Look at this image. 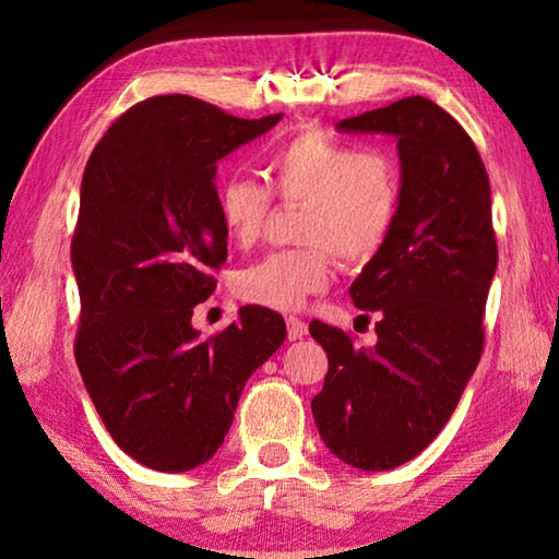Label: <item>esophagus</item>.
<instances>
[{
  "instance_id": "34e87169",
  "label": "esophagus",
  "mask_w": 559,
  "mask_h": 559,
  "mask_svg": "<svg viewBox=\"0 0 559 559\" xmlns=\"http://www.w3.org/2000/svg\"><path fill=\"white\" fill-rule=\"evenodd\" d=\"M286 325H288V340H300L302 335L308 333V325L302 323L300 318H288Z\"/></svg>"
}]
</instances>
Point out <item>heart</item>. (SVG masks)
Returning a JSON list of instances; mask_svg holds the SVG:
<instances>
[{
    "label": "heart",
    "instance_id": "b5f03b06",
    "mask_svg": "<svg viewBox=\"0 0 559 559\" xmlns=\"http://www.w3.org/2000/svg\"><path fill=\"white\" fill-rule=\"evenodd\" d=\"M269 179L283 202H306L300 249L273 251L236 273L234 290L251 306L290 313L333 278V253L347 263L382 249L400 210V169L382 150H357L323 130L290 138L269 159ZM271 189L246 175L224 177L216 212L234 243L259 236Z\"/></svg>",
    "mask_w": 559,
    "mask_h": 559
}]
</instances>
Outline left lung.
I'll use <instances>...</instances> for the list:
<instances>
[{
  "mask_svg": "<svg viewBox=\"0 0 559 559\" xmlns=\"http://www.w3.org/2000/svg\"><path fill=\"white\" fill-rule=\"evenodd\" d=\"M396 138L402 185L392 231L349 286L374 310L377 345L313 320L328 353L313 419L325 447L362 471L412 461L447 427L484 353L498 266L490 182L476 145L447 110L412 96L337 122Z\"/></svg>",
  "mask_w": 559,
  "mask_h": 559,
  "instance_id": "obj_1",
  "label": "left lung"
}]
</instances>
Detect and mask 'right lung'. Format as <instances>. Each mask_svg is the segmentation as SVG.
Returning <instances> with one entry per match:
<instances>
[{"label":"right lung","mask_w":559,"mask_h":559,"mask_svg":"<svg viewBox=\"0 0 559 559\" xmlns=\"http://www.w3.org/2000/svg\"><path fill=\"white\" fill-rule=\"evenodd\" d=\"M281 118H234L179 93L147 98L112 122L83 173L75 362L112 441L147 468L210 461L246 380L286 340L283 318L261 306L214 337L192 328L226 261L216 163Z\"/></svg>","instance_id":"1"}]
</instances>
